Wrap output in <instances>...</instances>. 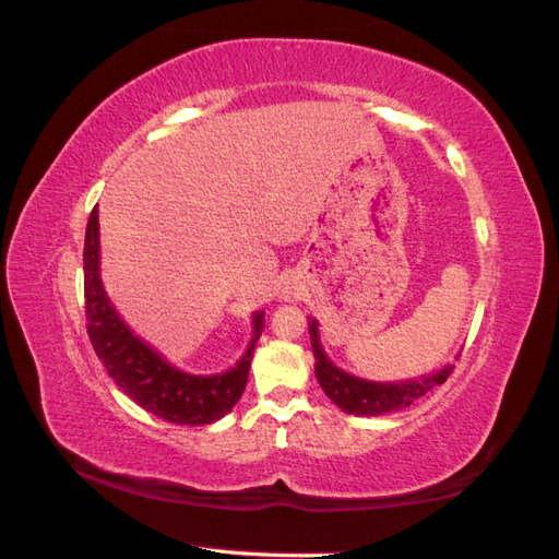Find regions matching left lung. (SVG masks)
<instances>
[{
    "instance_id": "obj_1",
    "label": "left lung",
    "mask_w": 559,
    "mask_h": 559,
    "mask_svg": "<svg viewBox=\"0 0 559 559\" xmlns=\"http://www.w3.org/2000/svg\"><path fill=\"white\" fill-rule=\"evenodd\" d=\"M309 337H311L313 359H317L313 370H317V380L321 384V390L337 408L349 413V416L370 418V416H384V413H396L402 408H408L429 390H435L437 384L447 382V378L453 370V364H447L443 368L435 370V373H425L408 380H394V382L366 380V378L347 373V370L337 368L331 359H328V354L321 345L319 321L311 317H309Z\"/></svg>"
}]
</instances>
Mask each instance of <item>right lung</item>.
Masks as SVG:
<instances>
[{"instance_id": "obj_1", "label": "right lung", "mask_w": 559, "mask_h": 559, "mask_svg": "<svg viewBox=\"0 0 559 559\" xmlns=\"http://www.w3.org/2000/svg\"><path fill=\"white\" fill-rule=\"evenodd\" d=\"M84 309L94 352L112 382L143 411L175 425H212L231 411L248 384L250 361L264 328V311L252 313V340L240 361L214 376H195L171 366L120 319L102 281L98 210L90 214L84 236Z\"/></svg>"}]
</instances>
